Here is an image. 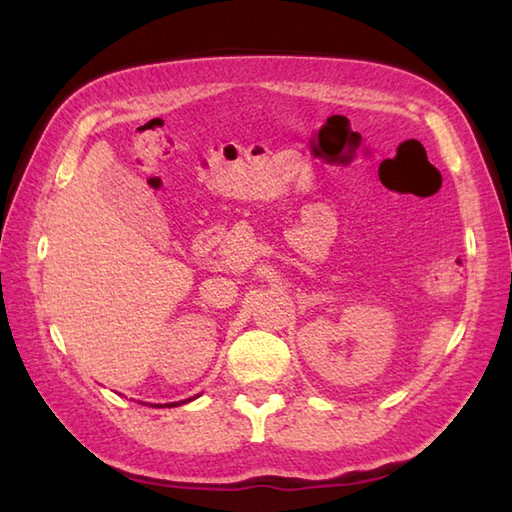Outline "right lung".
I'll list each match as a JSON object with an SVG mask.
<instances>
[{"label": "right lung", "instance_id": "1", "mask_svg": "<svg viewBox=\"0 0 512 512\" xmlns=\"http://www.w3.org/2000/svg\"><path fill=\"white\" fill-rule=\"evenodd\" d=\"M173 405H180V402H173ZM173 405H169V407H173Z\"/></svg>", "mask_w": 512, "mask_h": 512}]
</instances>
